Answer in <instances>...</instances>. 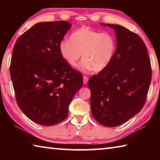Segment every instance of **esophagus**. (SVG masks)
I'll return each mask as SVG.
<instances>
[{
  "instance_id": "obj_1",
  "label": "esophagus",
  "mask_w": 160,
  "mask_h": 160,
  "mask_svg": "<svg viewBox=\"0 0 160 160\" xmlns=\"http://www.w3.org/2000/svg\"><path fill=\"white\" fill-rule=\"evenodd\" d=\"M88 78L85 76V75H84L83 76V84L84 85H87L88 84Z\"/></svg>"
}]
</instances>
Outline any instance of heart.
Masks as SVG:
<instances>
[{
    "label": "heart",
    "instance_id": "b5f03b06",
    "mask_svg": "<svg viewBox=\"0 0 160 160\" xmlns=\"http://www.w3.org/2000/svg\"><path fill=\"white\" fill-rule=\"evenodd\" d=\"M62 57L72 67H77L82 54L84 70L100 72L112 62L116 51V39L109 32H100L82 27L59 44Z\"/></svg>",
    "mask_w": 160,
    "mask_h": 160
}]
</instances>
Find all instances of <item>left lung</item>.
<instances>
[{"label": "left lung", "instance_id": "1", "mask_svg": "<svg viewBox=\"0 0 160 160\" xmlns=\"http://www.w3.org/2000/svg\"><path fill=\"white\" fill-rule=\"evenodd\" d=\"M113 28L116 48L112 62L88 81L94 118L115 127L137 114L145 104L151 82L150 60L138 35L123 26L101 23Z\"/></svg>", "mask_w": 160, "mask_h": 160}]
</instances>
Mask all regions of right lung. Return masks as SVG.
Masks as SVG:
<instances>
[{
    "mask_svg": "<svg viewBox=\"0 0 160 160\" xmlns=\"http://www.w3.org/2000/svg\"><path fill=\"white\" fill-rule=\"evenodd\" d=\"M67 21L35 24L18 38L10 72L16 101L32 121L52 126L63 121L82 75L62 57L59 44L71 28Z\"/></svg>",
    "mask_w": 160,
    "mask_h": 160,
    "instance_id": "right-lung-1",
    "label": "right lung"
}]
</instances>
